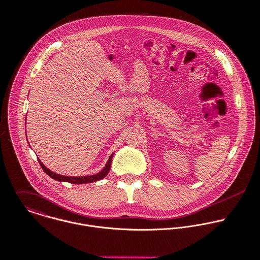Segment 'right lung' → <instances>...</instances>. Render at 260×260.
<instances>
[{
	"mask_svg": "<svg viewBox=\"0 0 260 260\" xmlns=\"http://www.w3.org/2000/svg\"><path fill=\"white\" fill-rule=\"evenodd\" d=\"M112 156H109L105 167L103 169L102 172H100L99 174L96 175H92V176H85V177H68V176H61V175H58L56 173H54L52 171H50L49 169H47L42 162L41 160L38 158V161L41 166V168L43 169V171L48 175L50 176L52 179L56 180V181H60V182H68V183H71V184H87V183H92V182H96V181H100L102 179H104V177L108 174L109 172V169H110V165H111V159H112Z\"/></svg>",
	"mask_w": 260,
	"mask_h": 260,
	"instance_id": "obj_1",
	"label": "right lung"
}]
</instances>
